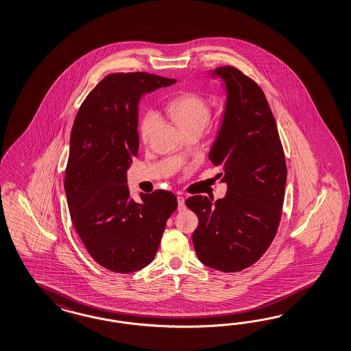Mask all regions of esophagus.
<instances>
[{
  "label": "esophagus",
  "mask_w": 351,
  "mask_h": 351,
  "mask_svg": "<svg viewBox=\"0 0 351 351\" xmlns=\"http://www.w3.org/2000/svg\"><path fill=\"white\" fill-rule=\"evenodd\" d=\"M178 209L184 210L185 209V198L182 195L178 197Z\"/></svg>",
  "instance_id": "obj_1"
}]
</instances>
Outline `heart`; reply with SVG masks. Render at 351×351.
Wrapping results in <instances>:
<instances>
[{"label": "heart", "mask_w": 351, "mask_h": 351, "mask_svg": "<svg viewBox=\"0 0 351 351\" xmlns=\"http://www.w3.org/2000/svg\"><path fill=\"white\" fill-rule=\"evenodd\" d=\"M167 110L172 120L179 125L182 132H188L194 128L204 129L212 116V104L204 95L197 92H185L176 95L167 106ZM156 123L157 114L152 111L144 114L139 126L141 138L144 142L149 139Z\"/></svg>", "instance_id": "1"}]
</instances>
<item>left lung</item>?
Returning a JSON list of instances; mask_svg holds the SVG:
<instances>
[{"label":"left lung","instance_id":"8db88e82","mask_svg":"<svg viewBox=\"0 0 351 351\" xmlns=\"http://www.w3.org/2000/svg\"><path fill=\"white\" fill-rule=\"evenodd\" d=\"M216 74L226 83V114L209 153L222 181L223 199L195 195L185 202L198 216L193 244L200 262L222 272L254 265L274 241L281 221L286 161L265 92L234 66Z\"/></svg>","mask_w":351,"mask_h":351}]
</instances>
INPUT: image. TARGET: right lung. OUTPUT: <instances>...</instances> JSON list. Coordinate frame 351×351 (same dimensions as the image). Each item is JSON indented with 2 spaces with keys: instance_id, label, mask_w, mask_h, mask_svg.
<instances>
[{
  "instance_id": "obj_1",
  "label": "right lung",
  "mask_w": 351,
  "mask_h": 351,
  "mask_svg": "<svg viewBox=\"0 0 351 351\" xmlns=\"http://www.w3.org/2000/svg\"><path fill=\"white\" fill-rule=\"evenodd\" d=\"M175 83L142 71L108 74L76 114L64 181L67 206L89 256L108 271L130 274L149 265L178 208L171 191L154 190L135 202L126 185L139 151V99Z\"/></svg>"
}]
</instances>
